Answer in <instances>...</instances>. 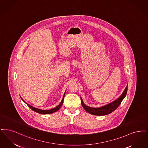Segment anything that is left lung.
<instances>
[{"instance_id":"8db88e82","label":"left lung","mask_w":148,"mask_h":148,"mask_svg":"<svg viewBox=\"0 0 148 148\" xmlns=\"http://www.w3.org/2000/svg\"><path fill=\"white\" fill-rule=\"evenodd\" d=\"M127 90H128V85L126 87L125 90H124L122 95L116 100L102 107L92 108L88 106H87L84 104L82 98H81L82 106L86 111H87L88 113H90L91 114L96 115V116H104V115L108 114L111 113L112 112H113V111H114L119 106L121 103H122L123 99L125 98V97L127 95Z\"/></svg>"}]
</instances>
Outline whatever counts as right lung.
I'll return each mask as SVG.
<instances>
[{
	"instance_id": "right-lung-1",
	"label": "right lung",
	"mask_w": 148,
	"mask_h": 148,
	"mask_svg": "<svg viewBox=\"0 0 148 148\" xmlns=\"http://www.w3.org/2000/svg\"><path fill=\"white\" fill-rule=\"evenodd\" d=\"M64 95H65V93H64L63 98H62V101H61V103H60V104H58V106L56 107L55 108H52V109H49V110H41V109H38V108H35V107H33L32 106H30L29 104H27L26 102H25L24 101V100H23L21 98V99L27 105V106H28L30 108H31V109H32V110H34V112H37V113H40V114H51L52 113H54V112L58 111V110L60 108V107L62 106V104H63V102H64Z\"/></svg>"
}]
</instances>
